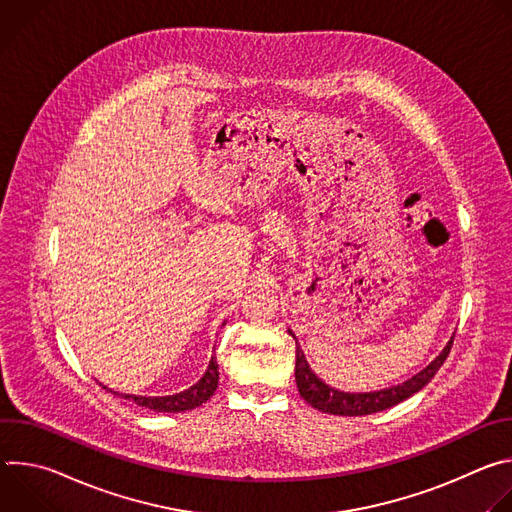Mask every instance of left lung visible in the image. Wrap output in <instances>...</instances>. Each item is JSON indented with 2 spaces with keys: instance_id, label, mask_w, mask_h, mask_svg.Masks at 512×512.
I'll list each match as a JSON object with an SVG mask.
<instances>
[{
  "instance_id": "obj_1",
  "label": "left lung",
  "mask_w": 512,
  "mask_h": 512,
  "mask_svg": "<svg viewBox=\"0 0 512 512\" xmlns=\"http://www.w3.org/2000/svg\"><path fill=\"white\" fill-rule=\"evenodd\" d=\"M291 336H294V334H291ZM452 344H454V338L440 352V356H437L431 364H427V367L421 373H417L409 381H405L401 385H395V387L381 389V391H373V393H344V391H338V389L326 385L310 369V364L304 356V350L298 346L296 348V383H298V391L306 399V403H310L314 409L324 411V413H332V415H371V413H377V411H385V409L405 401L407 397L415 395L417 391H421L435 377V373L442 369V364L446 362V358L452 350Z\"/></svg>"
}]
</instances>
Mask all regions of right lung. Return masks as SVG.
<instances>
[{"mask_svg":"<svg viewBox=\"0 0 512 512\" xmlns=\"http://www.w3.org/2000/svg\"><path fill=\"white\" fill-rule=\"evenodd\" d=\"M216 387H218V364H216V356H212L204 377L194 387H190V389H186L182 393H176V395L141 397V395H121V393H115V391H111L107 387H103V389L111 391L113 395L125 397V399L133 401L139 407H148V409L164 411V413H180V411H188V409H194V407L206 403L214 395Z\"/></svg>","mask_w":512,"mask_h":512,"instance_id":"obj_1","label":"right lung"}]
</instances>
